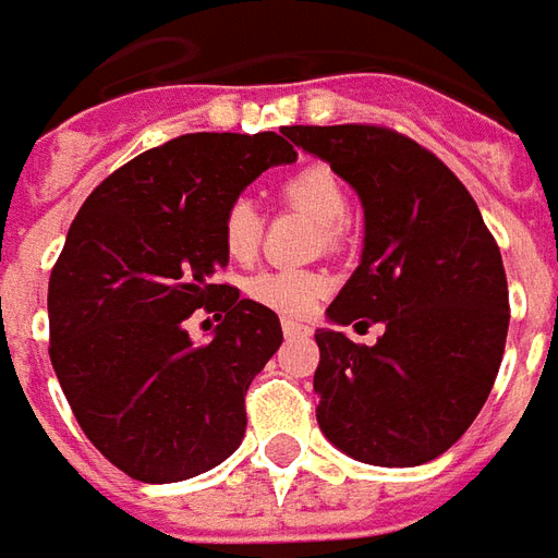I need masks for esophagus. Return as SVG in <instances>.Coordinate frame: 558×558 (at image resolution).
Instances as JSON below:
<instances>
[{"label": "esophagus", "mask_w": 558, "mask_h": 558, "mask_svg": "<svg viewBox=\"0 0 558 558\" xmlns=\"http://www.w3.org/2000/svg\"><path fill=\"white\" fill-rule=\"evenodd\" d=\"M314 328L311 326H304V323H292V319H283V335L287 338H307Z\"/></svg>", "instance_id": "obj_1"}]
</instances>
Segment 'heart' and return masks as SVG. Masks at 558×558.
I'll return each instance as SVG.
<instances>
[{"label":"heart","mask_w":558,"mask_h":558,"mask_svg":"<svg viewBox=\"0 0 558 558\" xmlns=\"http://www.w3.org/2000/svg\"><path fill=\"white\" fill-rule=\"evenodd\" d=\"M280 191L292 206L304 208L311 218L328 227V239L338 235L340 223L350 211V194H347L343 179L331 167L307 163L292 172ZM259 235H263V218L254 203L247 196L232 199L220 220V239H223L227 254L235 263H247L259 247ZM326 292L328 278L314 268H266L247 280V295L280 316H307Z\"/></svg>","instance_id":"b5f03b06"}]
</instances>
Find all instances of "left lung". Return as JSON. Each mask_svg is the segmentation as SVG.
Masks as SVG:
<instances>
[{
	"instance_id": "left-lung-1",
	"label": "left lung",
	"mask_w": 558,
	"mask_h": 558,
	"mask_svg": "<svg viewBox=\"0 0 558 558\" xmlns=\"http://www.w3.org/2000/svg\"><path fill=\"white\" fill-rule=\"evenodd\" d=\"M364 208L362 263L316 328V421L371 466H421L469 430L490 395L505 335L502 254L475 199L415 140L376 125H292ZM383 322L374 348L340 325Z\"/></svg>"
}]
</instances>
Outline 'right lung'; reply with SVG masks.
I'll return each mask as SVG.
<instances>
[{
  "mask_svg": "<svg viewBox=\"0 0 558 558\" xmlns=\"http://www.w3.org/2000/svg\"><path fill=\"white\" fill-rule=\"evenodd\" d=\"M295 158L275 131L184 134L107 175L71 223L47 292L50 362L89 442L131 478H194L242 445L244 395L283 331L211 283L230 263L220 220ZM196 306L225 314L208 344L183 328Z\"/></svg>",
  "mask_w": 558,
  "mask_h": 558,
  "instance_id": "right-lung-1",
  "label": "right lung"
}]
</instances>
